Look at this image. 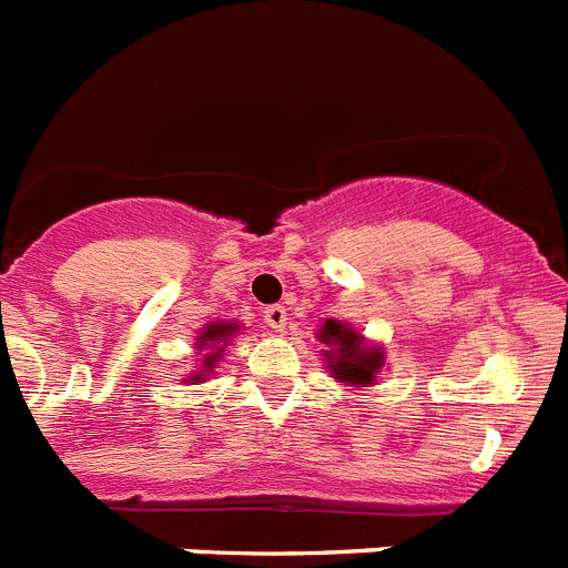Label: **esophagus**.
<instances>
[{
  "mask_svg": "<svg viewBox=\"0 0 568 568\" xmlns=\"http://www.w3.org/2000/svg\"><path fill=\"white\" fill-rule=\"evenodd\" d=\"M264 322L266 327H273L275 333H281L287 327V310L281 307V304H270V307H264Z\"/></svg>",
  "mask_w": 568,
  "mask_h": 568,
  "instance_id": "34e87169",
  "label": "esophagus"
}]
</instances>
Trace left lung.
<instances>
[{"label":"left lung","mask_w":568,"mask_h":568,"mask_svg":"<svg viewBox=\"0 0 568 568\" xmlns=\"http://www.w3.org/2000/svg\"><path fill=\"white\" fill-rule=\"evenodd\" d=\"M322 342L333 344L338 356H331V367L336 379L351 382V385H371L376 371L382 367V353L376 347H362V338L338 322H327L322 327Z\"/></svg>","instance_id":"8db88e82"}]
</instances>
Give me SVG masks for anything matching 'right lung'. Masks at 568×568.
I'll return each instance as SVG.
<instances>
[{"instance_id": "right-lung-1", "label": "right lung", "mask_w": 568, "mask_h": 568, "mask_svg": "<svg viewBox=\"0 0 568 568\" xmlns=\"http://www.w3.org/2000/svg\"><path fill=\"white\" fill-rule=\"evenodd\" d=\"M235 331H237V324H210V327H206V333H203V342H210V351L221 353V347H215V344L226 342V338H230ZM201 351H203V344H201ZM217 353H210V356L203 358V367L215 365ZM189 379L201 382V376H189Z\"/></svg>"}]
</instances>
